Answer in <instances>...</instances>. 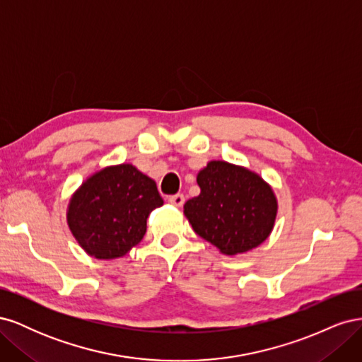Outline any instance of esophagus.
I'll return each instance as SVG.
<instances>
[{
  "instance_id": "1",
  "label": "esophagus",
  "mask_w": 362,
  "mask_h": 362,
  "mask_svg": "<svg viewBox=\"0 0 362 362\" xmlns=\"http://www.w3.org/2000/svg\"><path fill=\"white\" fill-rule=\"evenodd\" d=\"M184 201H185V198H184V194H181V193L173 194V196H170V198H169V202L172 205H175V206H182Z\"/></svg>"
}]
</instances>
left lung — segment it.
Returning <instances> with one entry per match:
<instances>
[{"instance_id": "obj_1", "label": "left lung", "mask_w": 362, "mask_h": 362, "mask_svg": "<svg viewBox=\"0 0 362 362\" xmlns=\"http://www.w3.org/2000/svg\"><path fill=\"white\" fill-rule=\"evenodd\" d=\"M201 193L184 204L193 231L225 255L243 254L270 235L278 201L258 173L213 160L198 173Z\"/></svg>"}]
</instances>
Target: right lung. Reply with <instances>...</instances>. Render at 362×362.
Masks as SVG:
<instances>
[{"label":"right lung","mask_w":362,"mask_h":362,"mask_svg":"<svg viewBox=\"0 0 362 362\" xmlns=\"http://www.w3.org/2000/svg\"><path fill=\"white\" fill-rule=\"evenodd\" d=\"M163 205L154 180L133 164L108 166L87 178L68 205L78 245L98 259L127 255L146 233V218Z\"/></svg>","instance_id":"add662e5"}]
</instances>
